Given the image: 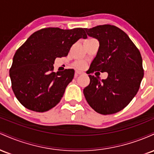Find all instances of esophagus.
Segmentation results:
<instances>
[{
	"mask_svg": "<svg viewBox=\"0 0 154 154\" xmlns=\"http://www.w3.org/2000/svg\"><path fill=\"white\" fill-rule=\"evenodd\" d=\"M82 72H79V71H76L75 72V77H77V76L79 75H82Z\"/></svg>",
	"mask_w": 154,
	"mask_h": 154,
	"instance_id": "34e87169",
	"label": "esophagus"
}]
</instances>
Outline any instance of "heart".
Returning <instances> with one entry per match:
<instances>
[{"instance_id":"1","label":"heart","mask_w":154,"mask_h":154,"mask_svg":"<svg viewBox=\"0 0 154 154\" xmlns=\"http://www.w3.org/2000/svg\"><path fill=\"white\" fill-rule=\"evenodd\" d=\"M93 40V39L89 38V39H88L87 40ZM74 66H75L77 69H84L85 66V63L82 61H76V62L74 63Z\"/></svg>"}]
</instances>
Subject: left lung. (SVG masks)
I'll list each match as a JSON object with an SVG mask.
<instances>
[{"label":"left lung","instance_id":"8db88e82","mask_svg":"<svg viewBox=\"0 0 154 154\" xmlns=\"http://www.w3.org/2000/svg\"><path fill=\"white\" fill-rule=\"evenodd\" d=\"M85 31L99 41V48L88 74L107 72L108 77L89 75L90 84L83 90L85 99L99 114H115L130 103L143 77L140 53L128 35L117 26H96Z\"/></svg>","mask_w":154,"mask_h":154}]
</instances>
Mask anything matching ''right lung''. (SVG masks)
Returning a JSON list of instances; mask_svg holds the SVG:
<instances>
[{
  "mask_svg": "<svg viewBox=\"0 0 154 154\" xmlns=\"http://www.w3.org/2000/svg\"><path fill=\"white\" fill-rule=\"evenodd\" d=\"M82 38H87L83 28H44L31 35L16 51L9 75L12 90L22 105L44 112L59 103L75 70L56 73L54 61L66 56L72 45Z\"/></svg>",
  "mask_w": 154,
  "mask_h": 154,
  "instance_id": "add662e5",
  "label": "right lung"
}]
</instances>
